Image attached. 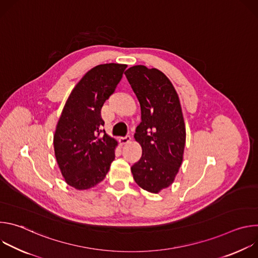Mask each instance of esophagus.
<instances>
[{"label": "esophagus", "mask_w": 258, "mask_h": 258, "mask_svg": "<svg viewBox=\"0 0 258 258\" xmlns=\"http://www.w3.org/2000/svg\"><path fill=\"white\" fill-rule=\"evenodd\" d=\"M132 140V138H131V136L130 135H126L125 137H121L120 139H119V142H120V144H127L130 141Z\"/></svg>", "instance_id": "obj_1"}]
</instances>
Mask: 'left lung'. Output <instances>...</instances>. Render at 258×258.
Returning <instances> with one entry per match:
<instances>
[{"mask_svg": "<svg viewBox=\"0 0 258 258\" xmlns=\"http://www.w3.org/2000/svg\"><path fill=\"white\" fill-rule=\"evenodd\" d=\"M124 75L142 112L135 139L143 154L131 169L142 189L158 193L173 182L182 161L186 128L178 96L170 81L156 68L136 65Z\"/></svg>", "mask_w": 258, "mask_h": 258, "instance_id": "obj_1", "label": "left lung"}]
</instances>
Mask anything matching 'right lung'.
<instances>
[{"instance_id": "add662e5", "label": "right lung", "mask_w": 258, "mask_h": 258, "mask_svg": "<svg viewBox=\"0 0 258 258\" xmlns=\"http://www.w3.org/2000/svg\"><path fill=\"white\" fill-rule=\"evenodd\" d=\"M125 68V64L117 63L92 68L72 90L62 110L54 135L55 156L65 181L78 190L102 181L115 158L117 142L102 130L101 109Z\"/></svg>"}]
</instances>
